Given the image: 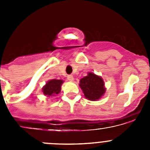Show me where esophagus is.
I'll return each instance as SVG.
<instances>
[{"mask_svg":"<svg viewBox=\"0 0 150 150\" xmlns=\"http://www.w3.org/2000/svg\"><path fill=\"white\" fill-rule=\"evenodd\" d=\"M74 76H73V75H68V76H67V80H69V81L72 82V81H74Z\"/></svg>","mask_w":150,"mask_h":150,"instance_id":"obj_1","label":"esophagus"}]
</instances>
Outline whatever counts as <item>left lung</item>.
<instances>
[{
    "label": "left lung",
    "mask_w": 150,
    "mask_h": 150,
    "mask_svg": "<svg viewBox=\"0 0 150 150\" xmlns=\"http://www.w3.org/2000/svg\"><path fill=\"white\" fill-rule=\"evenodd\" d=\"M79 86L85 98L89 100H99L106 91L103 78L92 72H88L87 76L82 78L79 80Z\"/></svg>",
    "instance_id": "left-lung-1"
}]
</instances>
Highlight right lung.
<instances>
[{
    "mask_svg": "<svg viewBox=\"0 0 150 150\" xmlns=\"http://www.w3.org/2000/svg\"><path fill=\"white\" fill-rule=\"evenodd\" d=\"M64 83L62 79H50L46 82V85L42 88L43 95L47 97H53L60 93L62 85Z\"/></svg>",
    "mask_w": 150,
    "mask_h": 150,
    "instance_id": "right-lung-1",
    "label": "right lung"
}]
</instances>
